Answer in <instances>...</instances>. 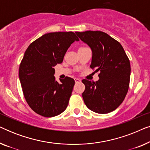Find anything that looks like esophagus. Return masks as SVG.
<instances>
[{
	"label": "esophagus",
	"mask_w": 150,
	"mask_h": 150,
	"mask_svg": "<svg viewBox=\"0 0 150 150\" xmlns=\"http://www.w3.org/2000/svg\"><path fill=\"white\" fill-rule=\"evenodd\" d=\"M74 81H75V82H76V83H81V79H77V78H76V79H74Z\"/></svg>",
	"instance_id": "34e87169"
}]
</instances>
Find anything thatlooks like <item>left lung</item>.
Listing matches in <instances>:
<instances>
[{"label": "left lung", "instance_id": "left-lung-1", "mask_svg": "<svg viewBox=\"0 0 150 150\" xmlns=\"http://www.w3.org/2000/svg\"><path fill=\"white\" fill-rule=\"evenodd\" d=\"M91 48L90 67L100 71L99 80L83 79L82 94L85 105L92 111L105 114L115 110L126 97L130 79V63L120 42L99 30L76 32Z\"/></svg>", "mask_w": 150, "mask_h": 150}]
</instances>
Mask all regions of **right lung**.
Listing matches in <instances>:
<instances>
[{"label": "right lung", "mask_w": 150, "mask_h": 150, "mask_svg": "<svg viewBox=\"0 0 150 150\" xmlns=\"http://www.w3.org/2000/svg\"><path fill=\"white\" fill-rule=\"evenodd\" d=\"M79 41L74 33H49L29 45L19 67L24 98L31 109L52 117L66 109L75 81L71 78L55 81L54 67L63 62L70 45Z\"/></svg>", "instance_id": "add662e5"}]
</instances>
